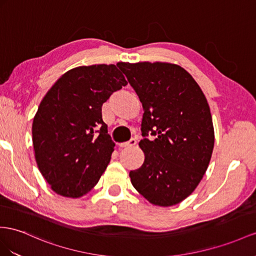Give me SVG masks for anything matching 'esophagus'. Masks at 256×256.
<instances>
[{"mask_svg": "<svg viewBox=\"0 0 256 256\" xmlns=\"http://www.w3.org/2000/svg\"><path fill=\"white\" fill-rule=\"evenodd\" d=\"M136 142H137L136 138H130L128 142H122L120 146H121V147H133V146H135V145H136Z\"/></svg>", "mask_w": 256, "mask_h": 256, "instance_id": "1", "label": "esophagus"}]
</instances>
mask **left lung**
<instances>
[{
	"label": "left lung",
	"mask_w": 256,
	"mask_h": 256,
	"mask_svg": "<svg viewBox=\"0 0 256 256\" xmlns=\"http://www.w3.org/2000/svg\"><path fill=\"white\" fill-rule=\"evenodd\" d=\"M142 104L140 147L142 166L130 172L132 185L159 206L186 199L206 174L214 147V128L206 98L178 64L119 62Z\"/></svg>",
	"instance_id": "left-lung-1"
}]
</instances>
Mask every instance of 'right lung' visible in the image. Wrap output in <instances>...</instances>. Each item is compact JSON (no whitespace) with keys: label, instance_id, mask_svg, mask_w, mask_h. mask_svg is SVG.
<instances>
[{"label":"right lung","instance_id":"obj_1","mask_svg":"<svg viewBox=\"0 0 256 256\" xmlns=\"http://www.w3.org/2000/svg\"><path fill=\"white\" fill-rule=\"evenodd\" d=\"M116 66H81L67 71L38 106L32 123L34 156L57 194H86L109 164L114 142L102 121V106L128 84Z\"/></svg>","mask_w":256,"mask_h":256}]
</instances>
